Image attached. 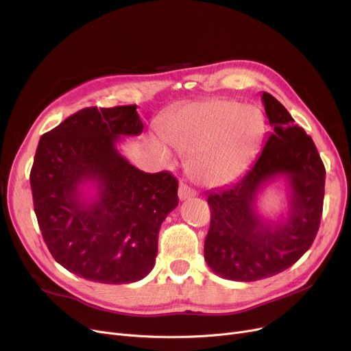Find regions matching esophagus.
<instances>
[{"instance_id":"esophagus-1","label":"esophagus","mask_w":351,"mask_h":351,"mask_svg":"<svg viewBox=\"0 0 351 351\" xmlns=\"http://www.w3.org/2000/svg\"><path fill=\"white\" fill-rule=\"evenodd\" d=\"M193 196H196V192L192 188H189L186 184L179 185V199L180 201H186V199H189V197H193Z\"/></svg>"}]
</instances>
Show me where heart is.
Here are the masks:
<instances>
[{
  "label": "heart",
  "mask_w": 351,
  "mask_h": 351,
  "mask_svg": "<svg viewBox=\"0 0 351 351\" xmlns=\"http://www.w3.org/2000/svg\"><path fill=\"white\" fill-rule=\"evenodd\" d=\"M265 130L261 112L232 100L186 106L160 129L165 143L186 156V171L196 184L219 186L234 180L252 162ZM160 155L167 152L155 145Z\"/></svg>",
  "instance_id": "heart-1"
}]
</instances>
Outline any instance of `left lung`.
<instances>
[{"label":"left lung","instance_id":"1","mask_svg":"<svg viewBox=\"0 0 351 351\" xmlns=\"http://www.w3.org/2000/svg\"><path fill=\"white\" fill-rule=\"evenodd\" d=\"M272 132L263 154L232 185L208 195L210 225L205 261L232 281L268 278L308 251L323 213L326 167L313 139L269 93L261 96ZM278 177L287 180V218L267 221L256 209L257 195Z\"/></svg>","mask_w":351,"mask_h":351}]
</instances>
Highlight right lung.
Returning a JSON list of instances; mask_svg holds the SVG:
<instances>
[{"label":"right lung","mask_w":351,"mask_h":351,"mask_svg":"<svg viewBox=\"0 0 351 351\" xmlns=\"http://www.w3.org/2000/svg\"><path fill=\"white\" fill-rule=\"evenodd\" d=\"M142 130L136 104L86 108L38 142L29 184L44 242L60 265L88 281L145 278L160 225L179 204L172 173H145L117 150L121 136ZM86 186L97 193L86 195Z\"/></svg>","instance_id":"right-lung-1"}]
</instances>
